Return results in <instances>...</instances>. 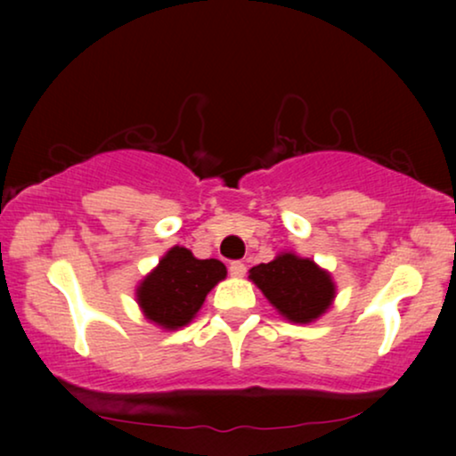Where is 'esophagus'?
I'll use <instances>...</instances> for the list:
<instances>
[{"label": "esophagus", "mask_w": 456, "mask_h": 456, "mask_svg": "<svg viewBox=\"0 0 456 456\" xmlns=\"http://www.w3.org/2000/svg\"><path fill=\"white\" fill-rule=\"evenodd\" d=\"M245 272H247V265L242 264V261H232V264H230V276L242 278L245 276Z\"/></svg>", "instance_id": "1"}]
</instances>
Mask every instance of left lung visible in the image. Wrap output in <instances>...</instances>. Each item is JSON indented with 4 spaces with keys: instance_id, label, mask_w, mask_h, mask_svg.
Returning a JSON list of instances; mask_svg holds the SVG:
<instances>
[{
    "instance_id": "obj_1",
    "label": "left lung",
    "mask_w": 456,
    "mask_h": 456,
    "mask_svg": "<svg viewBox=\"0 0 456 456\" xmlns=\"http://www.w3.org/2000/svg\"><path fill=\"white\" fill-rule=\"evenodd\" d=\"M248 280L292 323L317 322L336 298L332 273L295 251H282L270 264L251 267Z\"/></svg>"
}]
</instances>
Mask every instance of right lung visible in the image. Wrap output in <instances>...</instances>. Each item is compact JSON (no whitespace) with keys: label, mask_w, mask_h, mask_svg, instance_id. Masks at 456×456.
I'll list each match as a JSON object with an SVG mask.
<instances>
[{"label":"right lung","mask_w":456,"mask_h":456,"mask_svg":"<svg viewBox=\"0 0 456 456\" xmlns=\"http://www.w3.org/2000/svg\"><path fill=\"white\" fill-rule=\"evenodd\" d=\"M226 273L222 261L197 259L189 248L176 245L167 248L136 286V303L145 320L161 330L184 328L195 320L205 297Z\"/></svg>","instance_id":"right-lung-1"}]
</instances>
